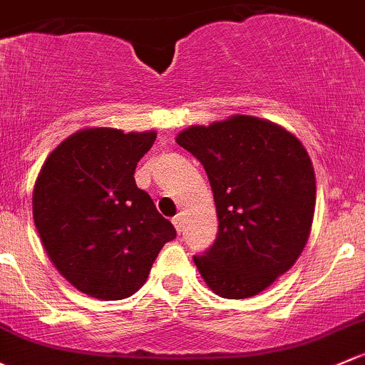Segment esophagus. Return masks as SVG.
<instances>
[{
    "instance_id": "obj_1",
    "label": "esophagus",
    "mask_w": 365,
    "mask_h": 365,
    "mask_svg": "<svg viewBox=\"0 0 365 365\" xmlns=\"http://www.w3.org/2000/svg\"><path fill=\"white\" fill-rule=\"evenodd\" d=\"M173 225H175V227H176V231L182 232V227H183L182 215H176V217H173Z\"/></svg>"
}]
</instances>
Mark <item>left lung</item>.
I'll use <instances>...</instances> for the list:
<instances>
[{
	"label": "left lung",
	"instance_id": "1",
	"mask_svg": "<svg viewBox=\"0 0 365 365\" xmlns=\"http://www.w3.org/2000/svg\"><path fill=\"white\" fill-rule=\"evenodd\" d=\"M205 168L218 232L194 255L205 282L225 299L262 292L290 269L312 229L317 185L301 141L273 122L236 117L176 138Z\"/></svg>",
	"mask_w": 365,
	"mask_h": 365
}]
</instances>
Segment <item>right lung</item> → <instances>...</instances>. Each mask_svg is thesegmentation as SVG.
Here are the masks:
<instances>
[{"label":"right lung","mask_w":365,"mask_h":365,"mask_svg":"<svg viewBox=\"0 0 365 365\" xmlns=\"http://www.w3.org/2000/svg\"><path fill=\"white\" fill-rule=\"evenodd\" d=\"M155 133L83 129L45 160L33 194V217L61 274L106 301L133 295L176 231L138 189L134 171Z\"/></svg>","instance_id":"right-lung-1"}]
</instances>
